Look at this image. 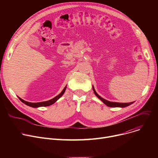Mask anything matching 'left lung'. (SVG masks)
<instances>
[{
	"label": "left lung",
	"mask_w": 158,
	"mask_h": 158,
	"mask_svg": "<svg viewBox=\"0 0 158 158\" xmlns=\"http://www.w3.org/2000/svg\"><path fill=\"white\" fill-rule=\"evenodd\" d=\"M93 89H94V94H95V95H96L98 98H100L101 100L106 105H107V106H109V107H124L128 106H129V105H131V104H132V103H133V102H129V103H118V102H110V101H106V99L102 98L101 96H99V95L97 94V92H95V89H94V87H93Z\"/></svg>",
	"instance_id": "obj_1"
}]
</instances>
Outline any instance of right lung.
<instances>
[{"label":"right lung","instance_id":"add662e5","mask_svg":"<svg viewBox=\"0 0 158 158\" xmlns=\"http://www.w3.org/2000/svg\"><path fill=\"white\" fill-rule=\"evenodd\" d=\"M65 89H66V87L64 88V89H63L62 92H61V94H60L58 95H57L56 97H55L54 98H53L52 99H51V100H49V101H45V102H36V103H33V102H27V101H23V99H22L21 98L19 97L20 100L23 102L25 104H26L29 106H31V107H44V106H48L50 105H52L54 103H55L58 99H59L64 94V92H65Z\"/></svg>","mask_w":158,"mask_h":158}]
</instances>
